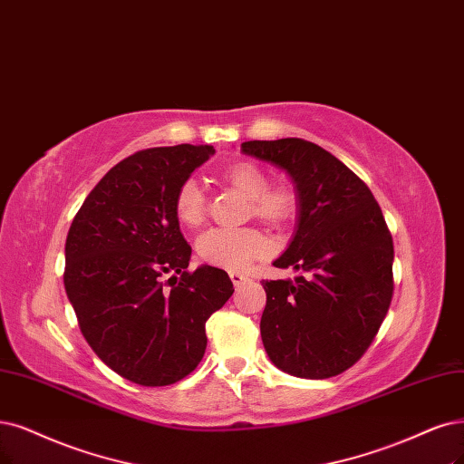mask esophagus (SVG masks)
<instances>
[{
  "instance_id": "1",
  "label": "esophagus",
  "mask_w": 464,
  "mask_h": 464,
  "mask_svg": "<svg viewBox=\"0 0 464 464\" xmlns=\"http://www.w3.org/2000/svg\"><path fill=\"white\" fill-rule=\"evenodd\" d=\"M229 277H231V281H233V285H235V286H241L245 281H248V277H246V276H243V273H237V271H233Z\"/></svg>"
}]
</instances>
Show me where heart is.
I'll use <instances>...</instances> for the list:
<instances>
[{
	"mask_svg": "<svg viewBox=\"0 0 464 464\" xmlns=\"http://www.w3.org/2000/svg\"><path fill=\"white\" fill-rule=\"evenodd\" d=\"M219 179L248 198L246 214L260 219L271 229H286L300 214V195L286 181H267V171L250 160H235L219 169ZM174 212L185 227H198L208 212V198L195 179H185L174 197ZM267 238L254 227L210 229L197 245L200 260L229 271L246 267L252 260L267 254Z\"/></svg>",
	"mask_w": 464,
	"mask_h": 464,
	"instance_id": "heart-1",
	"label": "heart"
}]
</instances>
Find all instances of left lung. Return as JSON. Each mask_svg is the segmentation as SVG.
I'll use <instances>...</instances> for the list:
<instances>
[{"mask_svg":"<svg viewBox=\"0 0 464 464\" xmlns=\"http://www.w3.org/2000/svg\"><path fill=\"white\" fill-rule=\"evenodd\" d=\"M241 150L288 171L300 195L295 241L273 264L295 281H262L260 331L269 359L300 379H331L372 344L393 296V241L363 179L329 150L286 137Z\"/></svg>","mask_w":464,"mask_h":464,"instance_id":"left-lung-1","label":"left lung"}]
</instances>
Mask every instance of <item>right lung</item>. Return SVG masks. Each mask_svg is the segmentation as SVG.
<instances>
[{
	"mask_svg": "<svg viewBox=\"0 0 464 464\" xmlns=\"http://www.w3.org/2000/svg\"><path fill=\"white\" fill-rule=\"evenodd\" d=\"M210 154V145L130 154L93 187L66 235L63 279L80 331L102 363L135 384L191 374L208 342L206 321L235 290L223 269H187L191 246L174 212L178 187Z\"/></svg>",
	"mask_w": 464,
	"mask_h": 464,
	"instance_id": "obj_1",
	"label": "right lung"
}]
</instances>
